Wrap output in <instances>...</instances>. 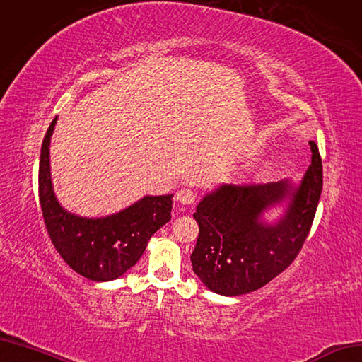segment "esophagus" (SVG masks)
Listing matches in <instances>:
<instances>
[{"label":"esophagus","mask_w":362,"mask_h":362,"mask_svg":"<svg viewBox=\"0 0 362 362\" xmlns=\"http://www.w3.org/2000/svg\"><path fill=\"white\" fill-rule=\"evenodd\" d=\"M177 201L182 205H193L196 201V193L190 189H181L177 193Z\"/></svg>","instance_id":"34e87169"}]
</instances>
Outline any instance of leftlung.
<instances>
[{"label":"left lung","mask_w":362,"mask_h":362,"mask_svg":"<svg viewBox=\"0 0 362 362\" xmlns=\"http://www.w3.org/2000/svg\"><path fill=\"white\" fill-rule=\"evenodd\" d=\"M311 165L298 187L288 181L264 185L224 184L206 194L193 214L199 236L192 253L196 276L209 291L236 296L260 289L288 268L307 240L322 192V158L310 141ZM290 199L276 225L258 216Z\"/></svg>","instance_id":"1"}]
</instances>
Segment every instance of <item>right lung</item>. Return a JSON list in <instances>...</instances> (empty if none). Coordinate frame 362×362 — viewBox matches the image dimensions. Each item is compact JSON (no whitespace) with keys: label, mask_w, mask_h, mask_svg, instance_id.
Wrapping results in <instances>:
<instances>
[{"label":"right lung","mask_w":362,"mask_h":362,"mask_svg":"<svg viewBox=\"0 0 362 362\" xmlns=\"http://www.w3.org/2000/svg\"><path fill=\"white\" fill-rule=\"evenodd\" d=\"M57 118L45 134L39 166V199L46 230L55 250L73 271L93 281L115 280L136 265L148 240L170 220L172 194L145 196L102 218L67 213L55 197L49 166V144Z\"/></svg>","instance_id":"add662e5"}]
</instances>
